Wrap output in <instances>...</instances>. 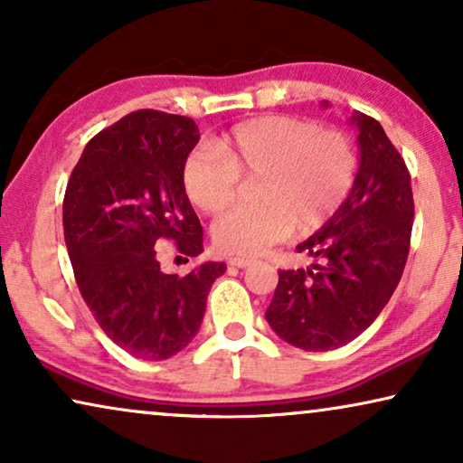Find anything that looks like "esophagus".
Instances as JSON below:
<instances>
[{"mask_svg": "<svg viewBox=\"0 0 463 463\" xmlns=\"http://www.w3.org/2000/svg\"><path fill=\"white\" fill-rule=\"evenodd\" d=\"M227 263H230L232 268H240V269H242V268H249V265L252 263V259H249V257H232Z\"/></svg>", "mask_w": 463, "mask_h": 463, "instance_id": "34e87169", "label": "esophagus"}]
</instances>
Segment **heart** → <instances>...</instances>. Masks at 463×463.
Instances as JSON below:
<instances>
[{"label":"heart","instance_id":"heart-1","mask_svg":"<svg viewBox=\"0 0 463 463\" xmlns=\"http://www.w3.org/2000/svg\"><path fill=\"white\" fill-rule=\"evenodd\" d=\"M356 154L344 132L306 119L265 116L242 122L185 157L183 189L198 211L217 214L236 198L240 176H255V204H240L214 225L232 255H259L290 232L320 230L344 206L356 181Z\"/></svg>","mask_w":463,"mask_h":463}]
</instances>
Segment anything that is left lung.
I'll return each mask as SVG.
<instances>
[{
    "label": "left lung",
    "mask_w": 463,
    "mask_h": 463,
    "mask_svg": "<svg viewBox=\"0 0 463 463\" xmlns=\"http://www.w3.org/2000/svg\"><path fill=\"white\" fill-rule=\"evenodd\" d=\"M350 122L360 145L352 194L297 246L322 261L278 271L265 312L278 337L306 352L335 350L366 331L396 290L409 257L415 206L407 164L377 119L356 111Z\"/></svg>",
    "instance_id": "1"
}]
</instances>
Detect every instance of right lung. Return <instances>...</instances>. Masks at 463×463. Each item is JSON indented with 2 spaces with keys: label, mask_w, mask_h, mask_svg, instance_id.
I'll list each match as a JSON object with an SVG mask.
<instances>
[{
  "label": "right lung",
  "mask_w": 463,
  "mask_h": 463,
  "mask_svg": "<svg viewBox=\"0 0 463 463\" xmlns=\"http://www.w3.org/2000/svg\"><path fill=\"white\" fill-rule=\"evenodd\" d=\"M200 141L192 118L138 109L100 130L75 164L62 230L86 306L113 344L141 360H166L200 331L225 263L164 274L156 249L202 252V225L183 189L185 157Z\"/></svg>",
  "instance_id": "right-lung-1"
}]
</instances>
